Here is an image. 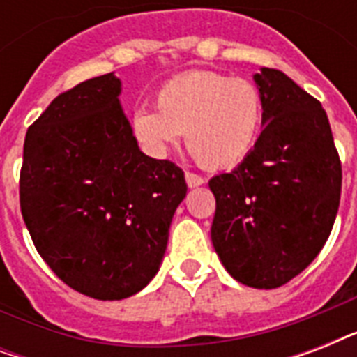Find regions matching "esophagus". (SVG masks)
I'll list each match as a JSON object with an SVG mask.
<instances>
[{
  "mask_svg": "<svg viewBox=\"0 0 357 357\" xmlns=\"http://www.w3.org/2000/svg\"><path fill=\"white\" fill-rule=\"evenodd\" d=\"M185 179H187V185H189V187H200V185H204V181H206L202 176H198V174L195 172H185Z\"/></svg>",
  "mask_w": 357,
  "mask_h": 357,
  "instance_id": "obj_1",
  "label": "esophagus"
}]
</instances>
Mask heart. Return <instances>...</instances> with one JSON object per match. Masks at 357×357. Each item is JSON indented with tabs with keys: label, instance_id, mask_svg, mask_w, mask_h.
Here are the masks:
<instances>
[{
	"label": "heart",
	"instance_id": "heart-1",
	"mask_svg": "<svg viewBox=\"0 0 357 357\" xmlns=\"http://www.w3.org/2000/svg\"><path fill=\"white\" fill-rule=\"evenodd\" d=\"M263 123L259 86L246 77L195 70L155 92V111L139 109L131 126L140 144L167 155L185 133L187 150L204 168H229L255 146Z\"/></svg>",
	"mask_w": 357,
	"mask_h": 357
}]
</instances>
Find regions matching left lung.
I'll return each instance as SVG.
<instances>
[{
    "label": "left lung",
    "mask_w": 357,
    "mask_h": 357,
    "mask_svg": "<svg viewBox=\"0 0 357 357\" xmlns=\"http://www.w3.org/2000/svg\"><path fill=\"white\" fill-rule=\"evenodd\" d=\"M263 131L243 162L209 181L211 241L224 268L254 289L298 276L322 250L341 200V161L321 102L274 68L254 75Z\"/></svg>",
    "instance_id": "obj_1"
}]
</instances>
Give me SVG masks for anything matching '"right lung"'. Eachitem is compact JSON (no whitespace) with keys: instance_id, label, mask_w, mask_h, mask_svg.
I'll return each mask as SVG.
<instances>
[{"instance_id":"right-lung-1","label":"right lung","mask_w":357,"mask_h":357,"mask_svg":"<svg viewBox=\"0 0 357 357\" xmlns=\"http://www.w3.org/2000/svg\"><path fill=\"white\" fill-rule=\"evenodd\" d=\"M114 74L59 94L29 126L20 207L36 252L68 287L122 300L144 289L167 250L185 174L139 150Z\"/></svg>"}]
</instances>
